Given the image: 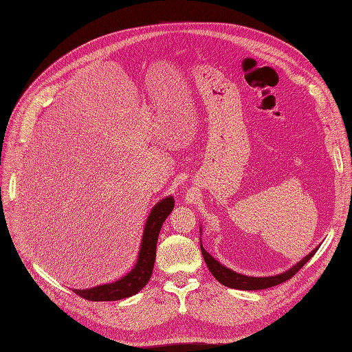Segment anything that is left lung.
Returning a JSON list of instances; mask_svg holds the SVG:
<instances>
[{
  "mask_svg": "<svg viewBox=\"0 0 352 352\" xmlns=\"http://www.w3.org/2000/svg\"><path fill=\"white\" fill-rule=\"evenodd\" d=\"M318 247L314 248L307 256H304L302 260L297 264L291 267L288 271L281 272L278 275H271V276H248V275H243L238 274L227 267H224L223 264H219L215 258H212L206 248H202L201 244V252L202 256H204V261L208 267V270L211 271V274L215 276V280L218 283H221L226 287L230 288H236V289H245V291H256V289H265V288H271L274 285H278L285 283L287 280H289L291 276H294L297 274L309 260L312 258V255L317 252Z\"/></svg>",
  "mask_w": 352,
  "mask_h": 352,
  "instance_id": "1",
  "label": "left lung"
}]
</instances>
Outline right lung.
I'll use <instances>...</instances> for the list:
<instances>
[{
  "label": "right lung",
  "instance_id": "obj_1",
  "mask_svg": "<svg viewBox=\"0 0 352 352\" xmlns=\"http://www.w3.org/2000/svg\"><path fill=\"white\" fill-rule=\"evenodd\" d=\"M174 198L166 197L162 198L151 210L145 223L138 260L131 271L116 283L104 284L88 289H74V292L88 301H118L131 297V295H135L138 291H141L151 278L155 263L158 235L164 221L174 210Z\"/></svg>",
  "mask_w": 352,
  "mask_h": 352
}]
</instances>
